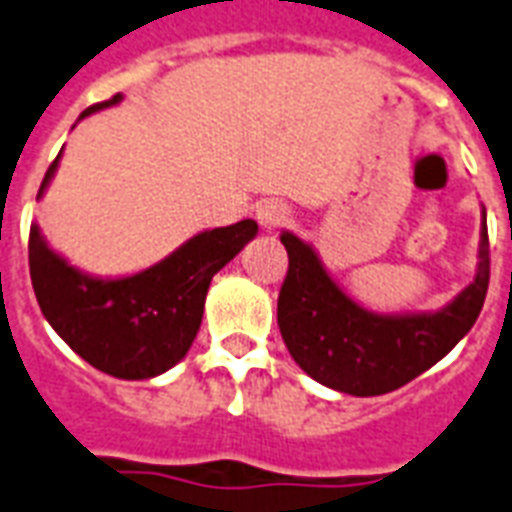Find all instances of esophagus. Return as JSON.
I'll return each mask as SVG.
<instances>
[{
  "label": "esophagus",
  "instance_id": "obj_1",
  "mask_svg": "<svg viewBox=\"0 0 512 512\" xmlns=\"http://www.w3.org/2000/svg\"><path fill=\"white\" fill-rule=\"evenodd\" d=\"M288 219H291V211L285 208L283 202L267 200L256 208V221H259V227L264 229V232H275V229L283 227Z\"/></svg>",
  "mask_w": 512,
  "mask_h": 512
}]
</instances>
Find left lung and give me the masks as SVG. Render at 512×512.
<instances>
[{
  "instance_id": "8db88e82",
  "label": "left lung",
  "mask_w": 512,
  "mask_h": 512,
  "mask_svg": "<svg viewBox=\"0 0 512 512\" xmlns=\"http://www.w3.org/2000/svg\"><path fill=\"white\" fill-rule=\"evenodd\" d=\"M288 275L277 299V326L304 374L355 398L403 387L446 358L481 315L489 288V235L481 205L475 277L441 310L374 312L352 299L312 243L283 229Z\"/></svg>"
}]
</instances>
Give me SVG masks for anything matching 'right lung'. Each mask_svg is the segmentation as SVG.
Masks as SVG:
<instances>
[{"label": "right lung", "mask_w": 512, "mask_h": 512, "mask_svg": "<svg viewBox=\"0 0 512 512\" xmlns=\"http://www.w3.org/2000/svg\"><path fill=\"white\" fill-rule=\"evenodd\" d=\"M120 101L122 93H117L112 101L85 109L79 120ZM58 162L61 154L47 168L37 200L45 197ZM256 232L259 224L253 219L205 229L152 267L133 275L101 277L74 267L50 248L39 224H31V285L45 320L79 358L117 379H154L184 360L200 331L213 275L227 267Z\"/></svg>", "instance_id": "obj_1"}]
</instances>
